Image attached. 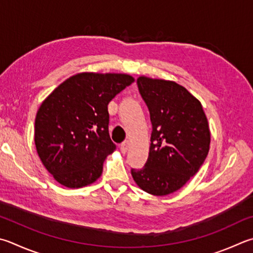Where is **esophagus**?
Returning <instances> with one entry per match:
<instances>
[{
	"mask_svg": "<svg viewBox=\"0 0 253 253\" xmlns=\"http://www.w3.org/2000/svg\"><path fill=\"white\" fill-rule=\"evenodd\" d=\"M128 148H129V141L125 140L124 142H122V144H121V150H122V153H124V154L127 153Z\"/></svg>",
	"mask_w": 253,
	"mask_h": 253,
	"instance_id": "obj_1",
	"label": "esophagus"
}]
</instances>
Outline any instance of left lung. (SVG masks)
<instances>
[{
    "instance_id": "1",
    "label": "left lung",
    "mask_w": 253,
    "mask_h": 253,
    "mask_svg": "<svg viewBox=\"0 0 253 253\" xmlns=\"http://www.w3.org/2000/svg\"><path fill=\"white\" fill-rule=\"evenodd\" d=\"M139 94L148 107L153 131L148 159L131 176L142 190L166 196L198 172L210 146L208 121L203 106L177 83L141 76Z\"/></svg>"
}]
</instances>
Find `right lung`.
I'll list each match as a JSON object with an SVG mask.
<instances>
[{
	"mask_svg": "<svg viewBox=\"0 0 253 253\" xmlns=\"http://www.w3.org/2000/svg\"><path fill=\"white\" fill-rule=\"evenodd\" d=\"M134 82L126 74L81 73L56 87L35 118V146L47 171L68 188L100 177L116 148L109 137L108 104Z\"/></svg>",
	"mask_w": 253,
	"mask_h": 253,
	"instance_id": "1",
	"label": "right lung"
}]
</instances>
